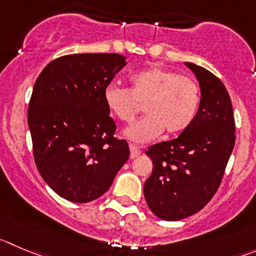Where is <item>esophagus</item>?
Masks as SVG:
<instances>
[{"mask_svg": "<svg viewBox=\"0 0 256 256\" xmlns=\"http://www.w3.org/2000/svg\"><path fill=\"white\" fill-rule=\"evenodd\" d=\"M130 158H132V160H134V158H137L138 156L140 154V150L137 147V146L130 144Z\"/></svg>", "mask_w": 256, "mask_h": 256, "instance_id": "34e87169", "label": "esophagus"}]
</instances>
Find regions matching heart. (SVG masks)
I'll return each instance as SVG.
<instances>
[{"label":"heart","instance_id":"1","mask_svg":"<svg viewBox=\"0 0 256 256\" xmlns=\"http://www.w3.org/2000/svg\"><path fill=\"white\" fill-rule=\"evenodd\" d=\"M104 100L112 116L123 123H130L143 106L146 116L126 130V137L146 143L163 132L172 137L184 133L196 116L201 92L191 78L153 66L130 75V89L109 85Z\"/></svg>","mask_w":256,"mask_h":256}]
</instances>
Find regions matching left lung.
<instances>
[{
	"mask_svg": "<svg viewBox=\"0 0 256 256\" xmlns=\"http://www.w3.org/2000/svg\"><path fill=\"white\" fill-rule=\"evenodd\" d=\"M201 88V102L191 126L178 138L148 148L152 174L144 184L150 211L177 221L198 212L218 191L235 144L230 96L218 76L186 62Z\"/></svg>",
	"mask_w": 256,
	"mask_h": 256,
	"instance_id": "obj_1",
	"label": "left lung"
}]
</instances>
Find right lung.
Here are the masks:
<instances>
[{
	"label": "right lung",
	"mask_w": 256,
	"mask_h": 256,
	"mask_svg": "<svg viewBox=\"0 0 256 256\" xmlns=\"http://www.w3.org/2000/svg\"><path fill=\"white\" fill-rule=\"evenodd\" d=\"M126 65L119 54H72L48 62L36 79L28 112L34 160L44 181L68 201L100 197L130 158L104 100Z\"/></svg>",
	"instance_id": "right-lung-1"
}]
</instances>
